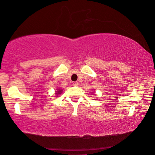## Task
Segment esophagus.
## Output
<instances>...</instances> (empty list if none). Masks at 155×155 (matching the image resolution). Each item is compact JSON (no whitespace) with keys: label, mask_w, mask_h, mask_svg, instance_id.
Listing matches in <instances>:
<instances>
[{"label":"esophagus","mask_w":155,"mask_h":155,"mask_svg":"<svg viewBox=\"0 0 155 155\" xmlns=\"http://www.w3.org/2000/svg\"><path fill=\"white\" fill-rule=\"evenodd\" d=\"M78 84H79V83H78V82H74L73 83V86H78Z\"/></svg>","instance_id":"obj_1"}]
</instances>
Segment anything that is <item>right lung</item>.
I'll list each match as a JSON object with an SVG mask.
<instances>
[{"instance_id": "right-lung-1", "label": "right lung", "mask_w": 155, "mask_h": 155, "mask_svg": "<svg viewBox=\"0 0 155 155\" xmlns=\"http://www.w3.org/2000/svg\"><path fill=\"white\" fill-rule=\"evenodd\" d=\"M61 90H59V91H58V93H57V94H60V93L61 92Z\"/></svg>"}]
</instances>
